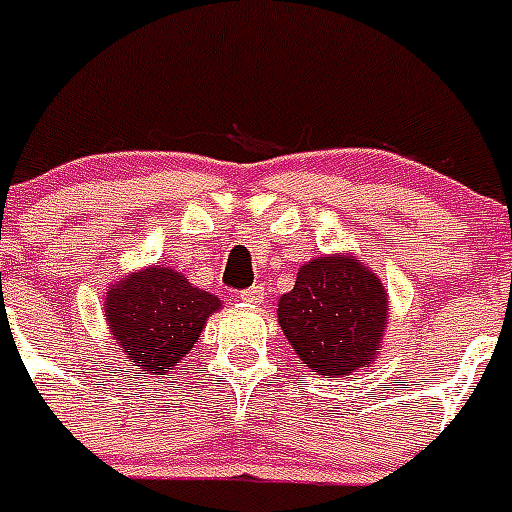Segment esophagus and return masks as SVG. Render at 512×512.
<instances>
[{
  "label": "esophagus",
  "instance_id": "1",
  "mask_svg": "<svg viewBox=\"0 0 512 512\" xmlns=\"http://www.w3.org/2000/svg\"><path fill=\"white\" fill-rule=\"evenodd\" d=\"M239 299H242V302H249V305H263L265 302L263 284H255V286H249V289H244V292L239 294Z\"/></svg>",
  "mask_w": 512,
  "mask_h": 512
}]
</instances>
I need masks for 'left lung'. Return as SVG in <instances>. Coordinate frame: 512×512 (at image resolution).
Returning a JSON list of instances; mask_svg holds the SVG:
<instances>
[{"label": "left lung", "mask_w": 512, "mask_h": 512, "mask_svg": "<svg viewBox=\"0 0 512 512\" xmlns=\"http://www.w3.org/2000/svg\"><path fill=\"white\" fill-rule=\"evenodd\" d=\"M389 297L373 270L352 255L302 265L278 299V326L307 368L328 378L368 368L381 344Z\"/></svg>", "instance_id": "1"}]
</instances>
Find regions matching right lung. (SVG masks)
<instances>
[{"mask_svg": "<svg viewBox=\"0 0 512 512\" xmlns=\"http://www.w3.org/2000/svg\"><path fill=\"white\" fill-rule=\"evenodd\" d=\"M215 310H220L215 294L162 265L131 273L105 299L112 339L152 376H165L189 355Z\"/></svg>", "mask_w": 512, "mask_h": 512, "instance_id": "right-lung-1", "label": "right lung"}]
</instances>
